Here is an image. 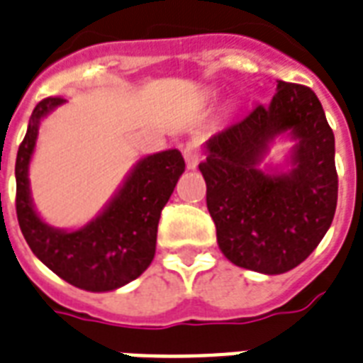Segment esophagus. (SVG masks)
<instances>
[{
    "mask_svg": "<svg viewBox=\"0 0 363 363\" xmlns=\"http://www.w3.org/2000/svg\"><path fill=\"white\" fill-rule=\"evenodd\" d=\"M184 159H185V164H187V168H189V170H195V168L199 167V162H201V159H202V153H201V150L196 147V143L189 142L187 145H185Z\"/></svg>",
    "mask_w": 363,
    "mask_h": 363,
    "instance_id": "1",
    "label": "esophagus"
}]
</instances>
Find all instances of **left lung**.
<instances>
[{
    "instance_id": "left-lung-1",
    "label": "left lung",
    "mask_w": 363,
    "mask_h": 363,
    "mask_svg": "<svg viewBox=\"0 0 363 363\" xmlns=\"http://www.w3.org/2000/svg\"><path fill=\"white\" fill-rule=\"evenodd\" d=\"M294 147L265 165L277 137ZM199 164L218 246L237 267L282 274L307 259L337 206L335 138L308 86L278 81L269 106H255L204 143Z\"/></svg>"
}]
</instances>
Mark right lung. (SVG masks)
<instances>
[{
	"label": "right lung",
	"mask_w": 363,
	"mask_h": 363,
	"mask_svg": "<svg viewBox=\"0 0 363 363\" xmlns=\"http://www.w3.org/2000/svg\"><path fill=\"white\" fill-rule=\"evenodd\" d=\"M64 98L35 106L16 153V218L28 246L50 271L75 288L111 291L136 280L155 257L157 227L185 162L178 150L140 159L96 218L79 229H58L41 220L30 191L39 125Z\"/></svg>",
	"instance_id": "right-lung-1"
}]
</instances>
